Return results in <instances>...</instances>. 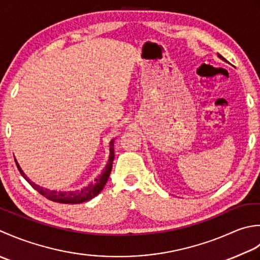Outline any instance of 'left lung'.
Instances as JSON below:
<instances>
[{
	"label": "left lung",
	"mask_w": 260,
	"mask_h": 260,
	"mask_svg": "<svg viewBox=\"0 0 260 260\" xmlns=\"http://www.w3.org/2000/svg\"><path fill=\"white\" fill-rule=\"evenodd\" d=\"M218 56H219V58H220V59H222V60H224V61H226L225 59H224V58L223 57H222L220 54H218Z\"/></svg>",
	"instance_id": "left-lung-1"
}]
</instances>
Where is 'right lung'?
Returning a JSON list of instances; mask_svg holds the SVG:
<instances>
[{
  "label": "right lung",
  "instance_id": "1",
  "mask_svg": "<svg viewBox=\"0 0 260 260\" xmlns=\"http://www.w3.org/2000/svg\"><path fill=\"white\" fill-rule=\"evenodd\" d=\"M113 159H114V139L110 141L109 161L107 164V166H105V168L103 169V172L101 173L91 184H88L86 187H83L77 190H71V192H58V190H50L44 187H40L39 185L35 184L34 182H30V179L25 176V174L22 172V169H21L20 166L18 165L17 160H15V162H17V167L19 169L20 174L22 175L25 181L28 182L36 190H38L41 195H44L46 199H48L52 201V202H57V203L79 204V203H83V202H86V201L92 200L93 198L96 197L98 194L101 193V190L103 189L104 185L107 184L108 179L110 177Z\"/></svg>",
  "mask_w": 260,
  "mask_h": 260
}]
</instances>
